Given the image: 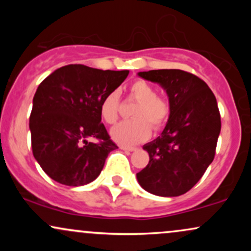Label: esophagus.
Wrapping results in <instances>:
<instances>
[{"instance_id":"obj_1","label":"esophagus","mask_w":251,"mask_h":251,"mask_svg":"<svg viewBox=\"0 0 251 251\" xmlns=\"http://www.w3.org/2000/svg\"><path fill=\"white\" fill-rule=\"evenodd\" d=\"M120 149L124 150V151H129V152L135 151V150H137V148H132V146H126V145H120Z\"/></svg>"}]
</instances>
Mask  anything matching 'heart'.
Masks as SVG:
<instances>
[{"instance_id": "b5f03b06", "label": "heart", "mask_w": 251, "mask_h": 251, "mask_svg": "<svg viewBox=\"0 0 251 251\" xmlns=\"http://www.w3.org/2000/svg\"><path fill=\"white\" fill-rule=\"evenodd\" d=\"M128 98L137 103L131 111L132 119L125 120L112 128L111 134L123 145H135L146 140L151 134V126L159 131L166 125L171 116V105L166 98L158 96L157 89L142 79L134 80L128 86ZM120 98L111 92L100 103V116L106 124H114L119 118Z\"/></svg>"}]
</instances>
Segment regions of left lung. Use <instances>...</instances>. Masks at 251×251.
I'll list each match as a JSON object with an SVG mask.
<instances>
[{
	"mask_svg": "<svg viewBox=\"0 0 251 251\" xmlns=\"http://www.w3.org/2000/svg\"><path fill=\"white\" fill-rule=\"evenodd\" d=\"M139 76L165 89L171 116L162 135L143 148L150 162L137 179L153 195L180 196L194 188L215 158L221 132L217 101L209 86L189 72L157 70Z\"/></svg>",
	"mask_w": 251,
	"mask_h": 251,
	"instance_id": "8db88e82",
	"label": "left lung"
}]
</instances>
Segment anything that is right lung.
Here are the masks:
<instances>
[{"label": "right lung", "instance_id": "1", "mask_svg": "<svg viewBox=\"0 0 251 251\" xmlns=\"http://www.w3.org/2000/svg\"><path fill=\"white\" fill-rule=\"evenodd\" d=\"M127 75L128 71L67 65L40 83L29 118L31 150L51 179L80 186L100 175L109 152L118 149L101 123L100 103Z\"/></svg>", "mask_w": 251, "mask_h": 251}]
</instances>
